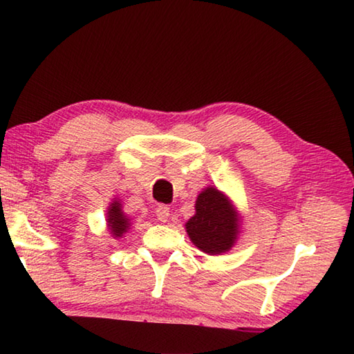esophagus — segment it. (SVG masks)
Wrapping results in <instances>:
<instances>
[{
	"mask_svg": "<svg viewBox=\"0 0 354 354\" xmlns=\"http://www.w3.org/2000/svg\"><path fill=\"white\" fill-rule=\"evenodd\" d=\"M156 216H158L159 221L165 223L167 220H169V216H170V207H167L165 204H159L158 207H156Z\"/></svg>",
	"mask_w": 354,
	"mask_h": 354,
	"instance_id": "obj_1",
	"label": "esophagus"
}]
</instances>
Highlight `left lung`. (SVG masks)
Returning a JSON list of instances; mask_svg holds the SVG:
<instances>
[{"label": "left lung", "instance_id": "left-lung-1", "mask_svg": "<svg viewBox=\"0 0 354 354\" xmlns=\"http://www.w3.org/2000/svg\"><path fill=\"white\" fill-rule=\"evenodd\" d=\"M195 210L185 223L192 243L209 255L227 252L240 234V216L232 203L218 189L207 187L198 195Z\"/></svg>", "mask_w": 354, "mask_h": 354}]
</instances>
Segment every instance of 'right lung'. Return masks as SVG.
Segmentation results:
<instances>
[{
  "label": "right lung",
  "mask_w": 354,
  "mask_h": 354,
  "mask_svg": "<svg viewBox=\"0 0 354 354\" xmlns=\"http://www.w3.org/2000/svg\"><path fill=\"white\" fill-rule=\"evenodd\" d=\"M108 229H110L111 235L114 239H120L128 229H130V220L122 212V204L119 201H114L108 207V216H106Z\"/></svg>",
  "instance_id": "1"
}]
</instances>
